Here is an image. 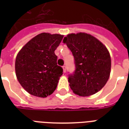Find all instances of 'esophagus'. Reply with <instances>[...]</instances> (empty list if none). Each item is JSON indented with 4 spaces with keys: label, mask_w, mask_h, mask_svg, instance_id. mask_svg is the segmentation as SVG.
<instances>
[{
    "label": "esophagus",
    "mask_w": 129,
    "mask_h": 129,
    "mask_svg": "<svg viewBox=\"0 0 129 129\" xmlns=\"http://www.w3.org/2000/svg\"><path fill=\"white\" fill-rule=\"evenodd\" d=\"M62 68H63V72L64 73L66 72V66H63Z\"/></svg>",
    "instance_id": "1"
}]
</instances>
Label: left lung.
Wrapping results in <instances>:
<instances>
[{"label":"left lung","mask_w":129,"mask_h":129,"mask_svg":"<svg viewBox=\"0 0 129 129\" xmlns=\"http://www.w3.org/2000/svg\"><path fill=\"white\" fill-rule=\"evenodd\" d=\"M63 43L74 57L76 70L68 78L73 92L83 97L97 93L110 77L111 58L108 49L95 37L82 32L67 35Z\"/></svg>","instance_id":"1"}]
</instances>
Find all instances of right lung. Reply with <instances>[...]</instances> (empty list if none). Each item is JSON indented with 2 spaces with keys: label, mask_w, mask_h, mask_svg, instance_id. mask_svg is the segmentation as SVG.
I'll return each instance as SVG.
<instances>
[{
  "label": "right lung",
  "mask_w": 129,
  "mask_h": 129,
  "mask_svg": "<svg viewBox=\"0 0 129 129\" xmlns=\"http://www.w3.org/2000/svg\"><path fill=\"white\" fill-rule=\"evenodd\" d=\"M63 35L42 33L28 41L17 53L15 73L21 86L33 96L45 98L54 92L63 69L55 50Z\"/></svg>",
  "instance_id": "add662e5"
}]
</instances>
